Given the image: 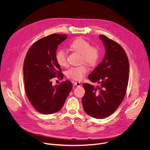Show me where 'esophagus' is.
<instances>
[{
	"instance_id": "esophagus-1",
	"label": "esophagus",
	"mask_w": 150,
	"mask_h": 150,
	"mask_svg": "<svg viewBox=\"0 0 150 150\" xmlns=\"http://www.w3.org/2000/svg\"><path fill=\"white\" fill-rule=\"evenodd\" d=\"M74 85H75V86H76V87H80L81 85V83L79 82H75Z\"/></svg>"
}]
</instances>
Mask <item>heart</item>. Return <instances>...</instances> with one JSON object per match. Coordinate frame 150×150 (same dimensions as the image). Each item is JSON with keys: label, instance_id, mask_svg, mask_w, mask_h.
Here are the masks:
<instances>
[{"label": "heart", "instance_id": "heart-1", "mask_svg": "<svg viewBox=\"0 0 150 150\" xmlns=\"http://www.w3.org/2000/svg\"><path fill=\"white\" fill-rule=\"evenodd\" d=\"M69 47L74 51L81 54L80 63H85L89 66H94L99 60L100 53L99 49L91 46L90 42L82 38L74 40L69 45ZM56 60L58 65L62 67L68 65L67 54L64 50H58L55 54ZM88 71V68L81 65L76 67H72L67 71L68 78L76 81L81 80Z\"/></svg>", "mask_w": 150, "mask_h": 150}]
</instances>
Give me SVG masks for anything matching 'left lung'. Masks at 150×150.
Instances as JSON below:
<instances>
[{
	"mask_svg": "<svg viewBox=\"0 0 150 150\" xmlns=\"http://www.w3.org/2000/svg\"><path fill=\"white\" fill-rule=\"evenodd\" d=\"M99 37L105 49V56L88 78L100 85L94 87L88 83H83L85 95L82 102L86 113L94 118L103 119L112 115L124 99L129 64L120 45L104 35Z\"/></svg>",
	"mask_w": 150,
	"mask_h": 150,
	"instance_id": "obj_1",
	"label": "left lung"
}]
</instances>
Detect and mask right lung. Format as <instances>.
Wrapping results in <instances>:
<instances>
[{"mask_svg": "<svg viewBox=\"0 0 150 150\" xmlns=\"http://www.w3.org/2000/svg\"><path fill=\"white\" fill-rule=\"evenodd\" d=\"M67 37L53 34L39 39L29 49L24 60L25 91L34 108L42 114L59 111L72 88L69 81L54 87L51 81L53 78L63 77L55 54L58 46Z\"/></svg>", "mask_w": 150, "mask_h": 150, "instance_id": "right-lung-1", "label": "right lung"}]
</instances>
